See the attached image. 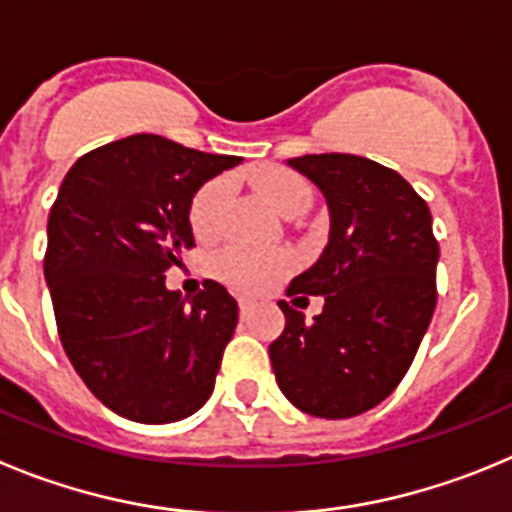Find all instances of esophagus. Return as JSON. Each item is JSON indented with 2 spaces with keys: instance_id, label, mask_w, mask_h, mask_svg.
I'll use <instances>...</instances> for the list:
<instances>
[{
  "instance_id": "1",
  "label": "esophagus",
  "mask_w": 512,
  "mask_h": 512,
  "mask_svg": "<svg viewBox=\"0 0 512 512\" xmlns=\"http://www.w3.org/2000/svg\"><path fill=\"white\" fill-rule=\"evenodd\" d=\"M237 303H239V313H242V316H250V311L255 308L252 298H247V296H239Z\"/></svg>"
}]
</instances>
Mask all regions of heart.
Segmentation results:
<instances>
[{"mask_svg": "<svg viewBox=\"0 0 512 512\" xmlns=\"http://www.w3.org/2000/svg\"><path fill=\"white\" fill-rule=\"evenodd\" d=\"M257 193L278 214L290 216L296 211H308L313 201V191L298 173H290L283 168L262 170L255 178ZM229 196L227 178H214L206 183L191 201V227L196 237L209 239L219 232L222 224V211ZM290 267L288 255H262L252 250H229L219 260V273L232 285L242 290H262L280 278Z\"/></svg>", "mask_w": 512, "mask_h": 512, "instance_id": "1", "label": "heart"}]
</instances>
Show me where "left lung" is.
<instances>
[{
	"mask_svg": "<svg viewBox=\"0 0 512 512\" xmlns=\"http://www.w3.org/2000/svg\"><path fill=\"white\" fill-rule=\"evenodd\" d=\"M288 165L329 206V242L288 296H324V311L306 321L280 301L270 362L298 411L352 418L388 398L416 357L436 308L439 242L426 201L395 170L344 153Z\"/></svg>",
	"mask_w": 512,
	"mask_h": 512,
	"instance_id": "1",
	"label": "left lung"
}]
</instances>
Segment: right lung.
Wrapping results in <instances>:
<instances>
[{
  "label": "right lung",
  "mask_w": 512,
  "mask_h": 512,
  "mask_svg": "<svg viewBox=\"0 0 512 512\" xmlns=\"http://www.w3.org/2000/svg\"><path fill=\"white\" fill-rule=\"evenodd\" d=\"M242 158L132 135L78 158L48 216L45 283L61 344L86 388L137 423L193 416L214 393L237 301L216 280L165 288L193 247L191 201Z\"/></svg>",
  "instance_id": "obj_1"
}]
</instances>
